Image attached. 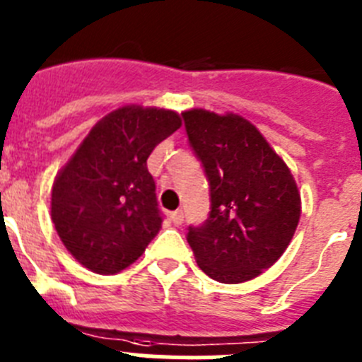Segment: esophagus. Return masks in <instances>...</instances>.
<instances>
[{
	"label": "esophagus",
	"mask_w": 362,
	"mask_h": 362,
	"mask_svg": "<svg viewBox=\"0 0 362 362\" xmlns=\"http://www.w3.org/2000/svg\"><path fill=\"white\" fill-rule=\"evenodd\" d=\"M170 221L174 222L175 226H179V224H183V211L181 210H175L170 214Z\"/></svg>",
	"instance_id": "obj_1"
}]
</instances>
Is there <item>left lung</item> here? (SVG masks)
<instances>
[{"label":"left lung","instance_id":"left-lung-1","mask_svg":"<svg viewBox=\"0 0 362 362\" xmlns=\"http://www.w3.org/2000/svg\"><path fill=\"white\" fill-rule=\"evenodd\" d=\"M183 118L211 195L210 217L187 237L195 262L221 284L253 280L293 240L301 215L296 181L244 116L194 107Z\"/></svg>","mask_w":362,"mask_h":362}]
</instances>
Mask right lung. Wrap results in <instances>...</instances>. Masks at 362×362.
<instances>
[{"label":"right lung","instance_id":"add662e5","mask_svg":"<svg viewBox=\"0 0 362 362\" xmlns=\"http://www.w3.org/2000/svg\"><path fill=\"white\" fill-rule=\"evenodd\" d=\"M183 125L172 109L122 105L93 125L53 179L49 214L66 250L86 269L116 274L161 228L147 158Z\"/></svg>","mask_w":362,"mask_h":362}]
</instances>
